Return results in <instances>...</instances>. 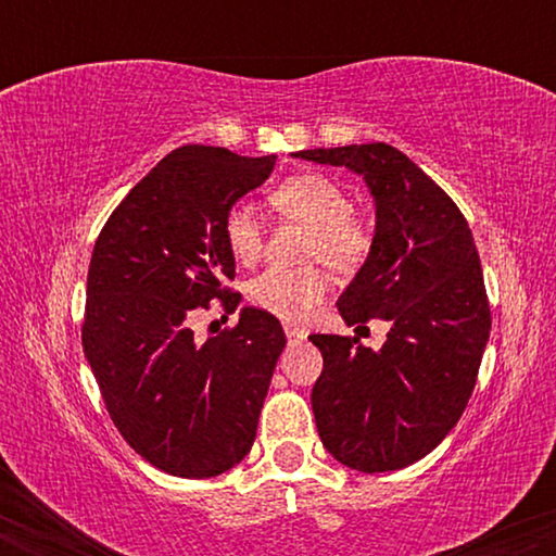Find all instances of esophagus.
<instances>
[{
	"instance_id": "1",
	"label": "esophagus",
	"mask_w": 556,
	"mask_h": 556,
	"mask_svg": "<svg viewBox=\"0 0 556 556\" xmlns=\"http://www.w3.org/2000/svg\"><path fill=\"white\" fill-rule=\"evenodd\" d=\"M285 334H287V342H290V344H300L305 340V331L292 329V327H285Z\"/></svg>"
}]
</instances>
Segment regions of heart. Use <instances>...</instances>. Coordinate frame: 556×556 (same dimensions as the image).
Listing matches in <instances>:
<instances>
[{
	"mask_svg": "<svg viewBox=\"0 0 556 556\" xmlns=\"http://www.w3.org/2000/svg\"><path fill=\"white\" fill-rule=\"evenodd\" d=\"M271 206L287 219L311 227L305 256L321 258L340 271H350L363 264L371 248L368 229L350 214V198L331 177L318 172H300L287 177L271 190ZM225 242L240 264H253L264 248L261 216L248 203H238L225 216ZM327 274L316 266L303 269L261 271L248 282V300L266 314L282 321H303L327 295Z\"/></svg>",
	"mask_w": 556,
	"mask_h": 556,
	"instance_id": "b5f03b06",
	"label": "heart"
}]
</instances>
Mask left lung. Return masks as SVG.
<instances>
[{"label":"left lung","mask_w":556,"mask_h":556,"mask_svg":"<svg viewBox=\"0 0 556 556\" xmlns=\"http://www.w3.org/2000/svg\"><path fill=\"white\" fill-rule=\"evenodd\" d=\"M305 162L363 177L376 206L371 251L337 300L348 327L389 321L379 350L311 334L324 371L311 392L334 460L363 473L426 457L460 420L489 342L491 311L468 222L450 195L387 143L311 149Z\"/></svg>","instance_id":"1"}]
</instances>
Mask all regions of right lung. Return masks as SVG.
<instances>
[{
    "mask_svg": "<svg viewBox=\"0 0 556 556\" xmlns=\"http://www.w3.org/2000/svg\"><path fill=\"white\" fill-rule=\"evenodd\" d=\"M277 156L182 146L114 208L93 245L83 353L125 442L177 478H212L251 452L285 348L282 324L240 308L232 329L195 342L190 321L219 298L235 256L225 216L269 180Z\"/></svg>",
    "mask_w": 556,
    "mask_h": 556,
    "instance_id": "add662e5",
    "label": "right lung"
}]
</instances>
